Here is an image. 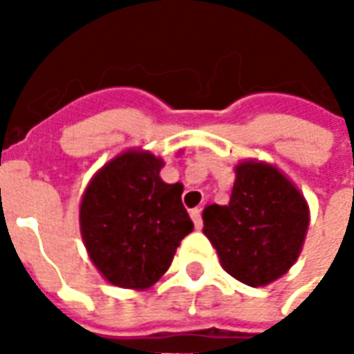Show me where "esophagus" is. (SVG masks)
Returning a JSON list of instances; mask_svg holds the SVG:
<instances>
[{"mask_svg":"<svg viewBox=\"0 0 354 354\" xmlns=\"http://www.w3.org/2000/svg\"><path fill=\"white\" fill-rule=\"evenodd\" d=\"M189 216H192V220H193V223H195V227H197V230H201V227H203V218H201L199 208H193L192 212H189Z\"/></svg>","mask_w":354,"mask_h":354,"instance_id":"34e87169","label":"esophagus"}]
</instances>
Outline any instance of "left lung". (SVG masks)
Wrapping results in <instances>:
<instances>
[{
  "label": "left lung",
  "mask_w": 354,
  "mask_h": 354,
  "mask_svg": "<svg viewBox=\"0 0 354 354\" xmlns=\"http://www.w3.org/2000/svg\"><path fill=\"white\" fill-rule=\"evenodd\" d=\"M203 223L223 269L258 288L294 266L309 227V207L273 165L243 161L235 167L230 205H208Z\"/></svg>",
  "instance_id": "1"
}]
</instances>
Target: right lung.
Segmentation results:
<instances>
[{
	"instance_id": "right-lung-1",
	"label": "right lung",
	"mask_w": 354,
	"mask_h": 354,
	"mask_svg": "<svg viewBox=\"0 0 354 354\" xmlns=\"http://www.w3.org/2000/svg\"><path fill=\"white\" fill-rule=\"evenodd\" d=\"M162 165L149 151L129 149L106 162L83 193V243L102 277L121 288L155 284L193 231L184 187L162 182Z\"/></svg>"
}]
</instances>
